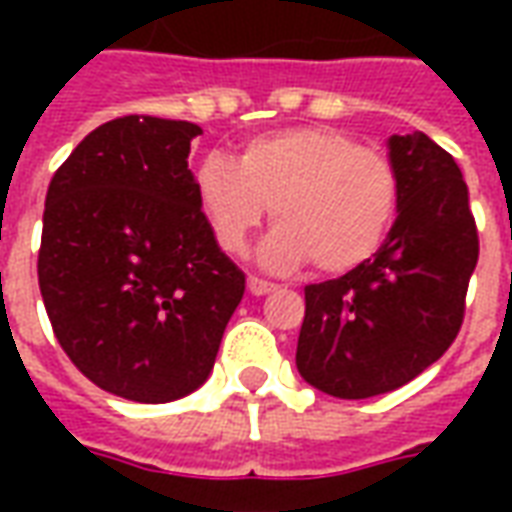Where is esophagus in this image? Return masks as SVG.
Masks as SVG:
<instances>
[{
    "label": "esophagus",
    "mask_w": 512,
    "mask_h": 512,
    "mask_svg": "<svg viewBox=\"0 0 512 512\" xmlns=\"http://www.w3.org/2000/svg\"><path fill=\"white\" fill-rule=\"evenodd\" d=\"M246 288H249L252 296H266V293H271V290H277V285H274V282H268V279L249 277L246 279Z\"/></svg>",
    "instance_id": "obj_1"
}]
</instances>
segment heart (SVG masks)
I'll return each instance as SVG.
<instances>
[{"label":"heart","instance_id":"1","mask_svg":"<svg viewBox=\"0 0 512 512\" xmlns=\"http://www.w3.org/2000/svg\"><path fill=\"white\" fill-rule=\"evenodd\" d=\"M194 191L227 255L246 252L271 208L277 230L263 246L266 266L299 268L310 260L321 274H345L384 246L400 205V175L384 150L310 126L257 136L238 164L205 156Z\"/></svg>","mask_w":512,"mask_h":512}]
</instances>
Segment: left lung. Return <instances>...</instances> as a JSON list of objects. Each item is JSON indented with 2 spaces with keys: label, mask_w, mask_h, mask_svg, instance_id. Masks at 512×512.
Masks as SVG:
<instances>
[{
  "label": "left lung",
  "mask_w": 512,
  "mask_h": 512,
  "mask_svg": "<svg viewBox=\"0 0 512 512\" xmlns=\"http://www.w3.org/2000/svg\"><path fill=\"white\" fill-rule=\"evenodd\" d=\"M400 175L397 219L365 266L304 288L296 365L343 400L384 395L455 343L480 255L455 158L422 131L389 139Z\"/></svg>",
  "instance_id": "8db88e82"
}]
</instances>
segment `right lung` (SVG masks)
<instances>
[{
    "mask_svg": "<svg viewBox=\"0 0 512 512\" xmlns=\"http://www.w3.org/2000/svg\"><path fill=\"white\" fill-rule=\"evenodd\" d=\"M197 134L186 120H109L46 191L38 282L54 337L82 376L136 403L194 392L244 299V271L197 205Z\"/></svg>",
    "mask_w": 512,
    "mask_h": 512,
    "instance_id": "add662e5",
    "label": "right lung"
}]
</instances>
